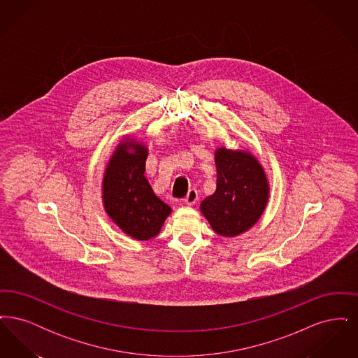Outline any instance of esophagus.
Instances as JSON below:
<instances>
[{
  "label": "esophagus",
  "mask_w": 358,
  "mask_h": 358,
  "mask_svg": "<svg viewBox=\"0 0 358 358\" xmlns=\"http://www.w3.org/2000/svg\"><path fill=\"white\" fill-rule=\"evenodd\" d=\"M197 200H199V194H197V190H196V189H190V190L187 192V197L184 199V201H185V204L187 205L196 204Z\"/></svg>",
  "instance_id": "esophagus-1"
}]
</instances>
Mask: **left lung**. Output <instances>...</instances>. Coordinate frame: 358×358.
Wrapping results in <instances>:
<instances>
[{
    "label": "left lung",
    "mask_w": 358,
    "mask_h": 358,
    "mask_svg": "<svg viewBox=\"0 0 358 358\" xmlns=\"http://www.w3.org/2000/svg\"><path fill=\"white\" fill-rule=\"evenodd\" d=\"M216 192L200 209L212 229L225 238L248 231L263 215L268 201V180L255 157L244 150L219 148Z\"/></svg>",
    "instance_id": "left-lung-1"
}]
</instances>
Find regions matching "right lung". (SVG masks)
I'll list each match as a JSON object with an SVG mask.
<instances>
[{
    "label": "right lung",
    "mask_w": 358,
    "mask_h": 358,
    "mask_svg": "<svg viewBox=\"0 0 358 358\" xmlns=\"http://www.w3.org/2000/svg\"><path fill=\"white\" fill-rule=\"evenodd\" d=\"M148 148L124 138L111 155L103 177V205L120 229L136 240L157 236L171 208L154 194L145 177Z\"/></svg>",
    "instance_id": "right-lung-1"
}]
</instances>
